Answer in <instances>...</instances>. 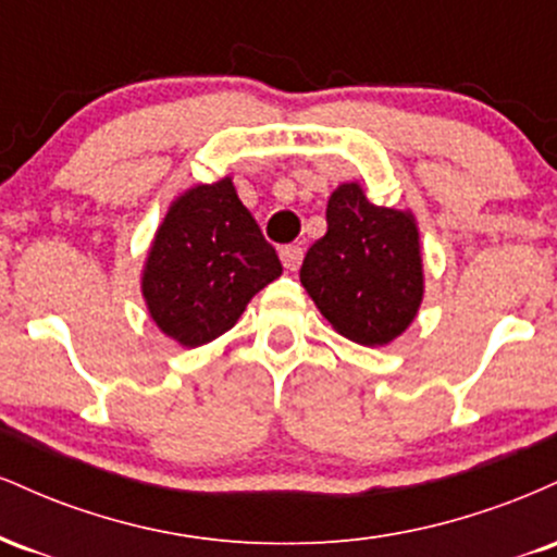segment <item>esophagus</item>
Masks as SVG:
<instances>
[{"label":"esophagus","instance_id":"obj_1","mask_svg":"<svg viewBox=\"0 0 557 557\" xmlns=\"http://www.w3.org/2000/svg\"><path fill=\"white\" fill-rule=\"evenodd\" d=\"M280 259H283L285 270H298L300 261H304V248L300 246H283L280 248Z\"/></svg>","mask_w":557,"mask_h":557}]
</instances>
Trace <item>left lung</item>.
<instances>
[{
	"label": "left lung",
	"instance_id": "8db88e82",
	"mask_svg": "<svg viewBox=\"0 0 557 557\" xmlns=\"http://www.w3.org/2000/svg\"><path fill=\"white\" fill-rule=\"evenodd\" d=\"M300 285L348 341H395L424 296L417 222L374 207L359 183H343L330 196L327 233L306 251Z\"/></svg>",
	"mask_w": 557,
	"mask_h": 557
}]
</instances>
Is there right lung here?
Listing matches in <instances>:
<instances>
[{"instance_id": "obj_1", "label": "right lung", "mask_w": 557, "mask_h": 557, "mask_svg": "<svg viewBox=\"0 0 557 557\" xmlns=\"http://www.w3.org/2000/svg\"><path fill=\"white\" fill-rule=\"evenodd\" d=\"M283 274L230 177L185 190L157 230L144 270V298L164 335L181 345L212 343Z\"/></svg>"}]
</instances>
